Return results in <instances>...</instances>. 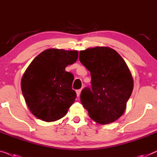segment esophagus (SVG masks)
Instances as JSON below:
<instances>
[{"label": "esophagus", "mask_w": 157, "mask_h": 157, "mask_svg": "<svg viewBox=\"0 0 157 157\" xmlns=\"http://www.w3.org/2000/svg\"><path fill=\"white\" fill-rule=\"evenodd\" d=\"M81 90H78L76 91V94H77V97H79V95H80V93H81Z\"/></svg>", "instance_id": "34e87169"}]
</instances>
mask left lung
Instances as JSON below:
<instances>
[{"mask_svg": "<svg viewBox=\"0 0 157 157\" xmlns=\"http://www.w3.org/2000/svg\"><path fill=\"white\" fill-rule=\"evenodd\" d=\"M79 59L92 77V89L85 87L81 92L82 104L98 123L114 122L123 114L133 90V79L127 64L109 47L81 51Z\"/></svg>", "mask_w": 157, "mask_h": 157, "instance_id": "1", "label": "left lung"}]
</instances>
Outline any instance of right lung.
I'll return each instance as SVG.
<instances>
[{"instance_id": "obj_1", "label": "right lung", "mask_w": 157, "mask_h": 157, "mask_svg": "<svg viewBox=\"0 0 157 157\" xmlns=\"http://www.w3.org/2000/svg\"><path fill=\"white\" fill-rule=\"evenodd\" d=\"M77 51L50 48L39 54L25 71L21 80L23 97L36 118L46 122L66 115L76 93L72 89L73 75L65 67L77 61Z\"/></svg>"}]
</instances>
